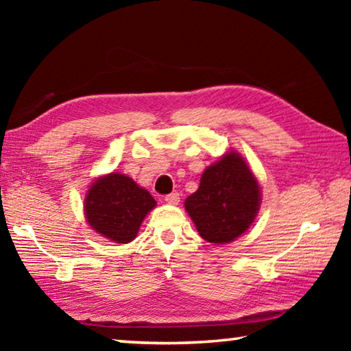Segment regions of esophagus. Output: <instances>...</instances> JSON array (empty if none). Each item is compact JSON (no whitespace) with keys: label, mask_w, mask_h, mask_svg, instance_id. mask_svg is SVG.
<instances>
[{"label":"esophagus","mask_w":351,"mask_h":351,"mask_svg":"<svg viewBox=\"0 0 351 351\" xmlns=\"http://www.w3.org/2000/svg\"><path fill=\"white\" fill-rule=\"evenodd\" d=\"M165 201H167L169 204L176 206L178 203H180V193H178V192H171L170 195H167V197H165Z\"/></svg>","instance_id":"esophagus-1"}]
</instances>
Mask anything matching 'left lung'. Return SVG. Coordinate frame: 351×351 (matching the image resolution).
<instances>
[{
    "label": "left lung",
    "mask_w": 351,
    "mask_h": 351,
    "mask_svg": "<svg viewBox=\"0 0 351 351\" xmlns=\"http://www.w3.org/2000/svg\"><path fill=\"white\" fill-rule=\"evenodd\" d=\"M260 203L257 178L241 154L230 150L203 171L184 207L206 241L228 245L251 228Z\"/></svg>",
    "instance_id": "8db88e82"
}]
</instances>
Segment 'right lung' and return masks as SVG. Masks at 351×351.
<instances>
[{
  "instance_id": "right-lung-1",
  "label": "right lung",
  "mask_w": 351,
  "mask_h": 351,
  "mask_svg": "<svg viewBox=\"0 0 351 351\" xmlns=\"http://www.w3.org/2000/svg\"><path fill=\"white\" fill-rule=\"evenodd\" d=\"M154 206L156 201L145 189L116 171L91 182L83 203L88 224L105 239L122 245L136 239Z\"/></svg>"
}]
</instances>
